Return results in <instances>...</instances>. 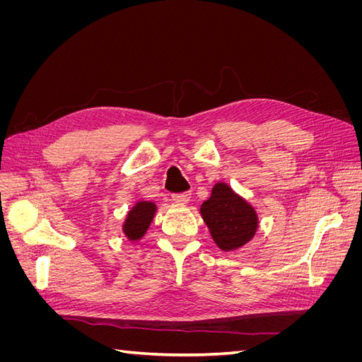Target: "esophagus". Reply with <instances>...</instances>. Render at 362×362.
<instances>
[{"label": "esophagus", "instance_id": "1", "mask_svg": "<svg viewBox=\"0 0 362 362\" xmlns=\"http://www.w3.org/2000/svg\"><path fill=\"white\" fill-rule=\"evenodd\" d=\"M172 199L178 204H187L190 201V193H175L172 194Z\"/></svg>", "mask_w": 362, "mask_h": 362}]
</instances>
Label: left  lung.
Returning <instances> with one entry per match:
<instances>
[{"label": "left lung", "mask_w": 362, "mask_h": 362, "mask_svg": "<svg viewBox=\"0 0 362 362\" xmlns=\"http://www.w3.org/2000/svg\"><path fill=\"white\" fill-rule=\"evenodd\" d=\"M201 214L222 250L242 247L254 237L258 226L254 208L223 182L214 185L211 198L201 206Z\"/></svg>", "instance_id": "8db88e82"}]
</instances>
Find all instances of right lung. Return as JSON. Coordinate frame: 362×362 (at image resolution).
<instances>
[{
    "mask_svg": "<svg viewBox=\"0 0 362 362\" xmlns=\"http://www.w3.org/2000/svg\"><path fill=\"white\" fill-rule=\"evenodd\" d=\"M156 204L148 201H140L128 213V217L124 225V233L129 240H139L146 233L152 217L156 214Z\"/></svg>",
    "mask_w": 362,
    "mask_h": 362,
    "instance_id": "obj_1",
    "label": "right lung"
}]
</instances>
